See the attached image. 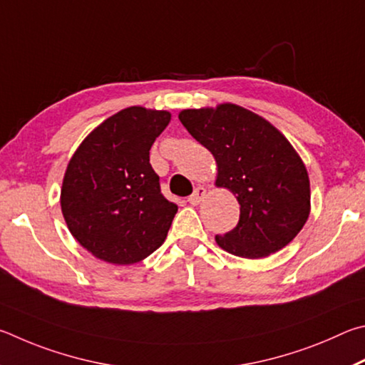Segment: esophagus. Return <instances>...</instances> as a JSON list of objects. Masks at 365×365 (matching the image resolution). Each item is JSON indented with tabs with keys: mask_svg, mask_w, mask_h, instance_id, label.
Segmentation results:
<instances>
[{
	"mask_svg": "<svg viewBox=\"0 0 365 365\" xmlns=\"http://www.w3.org/2000/svg\"><path fill=\"white\" fill-rule=\"evenodd\" d=\"M205 194H207V189L205 187H197L194 190V194L187 197V202L190 203V205H199L203 197H205Z\"/></svg>",
	"mask_w": 365,
	"mask_h": 365,
	"instance_id": "esophagus-1",
	"label": "esophagus"
}]
</instances>
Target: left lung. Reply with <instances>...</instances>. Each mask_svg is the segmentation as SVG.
Listing matches in <instances>:
<instances>
[{"instance_id": "8db88e82", "label": "left lung", "mask_w": 365, "mask_h": 365, "mask_svg": "<svg viewBox=\"0 0 365 365\" xmlns=\"http://www.w3.org/2000/svg\"><path fill=\"white\" fill-rule=\"evenodd\" d=\"M179 120L218 163L216 186L237 195L240 218L216 244L242 258H264L297 237L309 216V178L284 134L235 104L189 108Z\"/></svg>"}]
</instances>
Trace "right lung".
Returning <instances> with one entry per match:
<instances>
[{
  "mask_svg": "<svg viewBox=\"0 0 365 365\" xmlns=\"http://www.w3.org/2000/svg\"><path fill=\"white\" fill-rule=\"evenodd\" d=\"M170 118L165 110L128 107L96 128L70 160L62 215L96 258L133 264L165 242L178 205L162 194L149 150Z\"/></svg>",
  "mask_w": 365,
  "mask_h": 365,
  "instance_id": "1",
  "label": "right lung"
}]
</instances>
